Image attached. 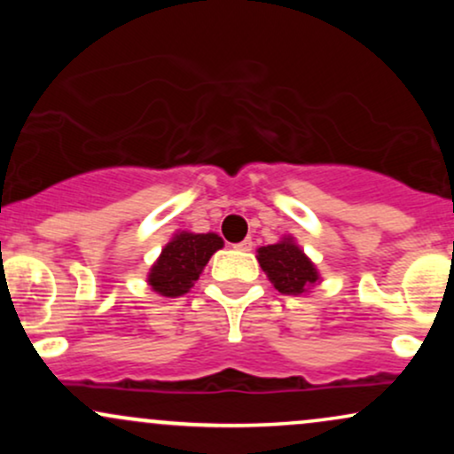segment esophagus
I'll return each instance as SVG.
<instances>
[{
  "label": "esophagus",
  "mask_w": 454,
  "mask_h": 454,
  "mask_svg": "<svg viewBox=\"0 0 454 454\" xmlns=\"http://www.w3.org/2000/svg\"><path fill=\"white\" fill-rule=\"evenodd\" d=\"M252 239H245V241H241V243H237L234 245V247L237 249H241V252H249V249H252Z\"/></svg>",
  "instance_id": "esophagus-1"
}]
</instances>
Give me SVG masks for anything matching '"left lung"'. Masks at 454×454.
<instances>
[{
    "instance_id": "8db88e82",
    "label": "left lung",
    "mask_w": 454,
    "mask_h": 454,
    "mask_svg": "<svg viewBox=\"0 0 454 454\" xmlns=\"http://www.w3.org/2000/svg\"><path fill=\"white\" fill-rule=\"evenodd\" d=\"M258 262L281 294L299 296L320 281L316 264L305 256L293 237H284L279 243L260 247Z\"/></svg>"
}]
</instances>
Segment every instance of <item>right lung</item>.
<instances>
[{
  "label": "right lung",
  "instance_id": "1",
  "mask_svg": "<svg viewBox=\"0 0 454 454\" xmlns=\"http://www.w3.org/2000/svg\"><path fill=\"white\" fill-rule=\"evenodd\" d=\"M222 247V237H217L215 232H176L164 245L160 258L149 270L147 281L151 290L170 299L190 293L209 258Z\"/></svg>",
  "mask_w": 454,
  "mask_h": 454
}]
</instances>
